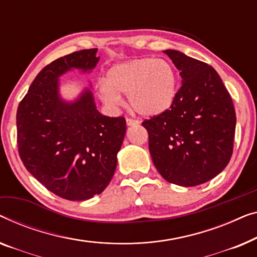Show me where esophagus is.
I'll return each mask as SVG.
<instances>
[{"label":"esophagus","mask_w":257,"mask_h":257,"mask_svg":"<svg viewBox=\"0 0 257 257\" xmlns=\"http://www.w3.org/2000/svg\"><path fill=\"white\" fill-rule=\"evenodd\" d=\"M125 121H127L128 125H136V124L140 123L139 120H135V118H132V117H127V118H125Z\"/></svg>","instance_id":"esophagus-1"}]
</instances>
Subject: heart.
Wrapping results in <instances>:
<instances>
[{"label":"heart","instance_id":"1","mask_svg":"<svg viewBox=\"0 0 257 257\" xmlns=\"http://www.w3.org/2000/svg\"><path fill=\"white\" fill-rule=\"evenodd\" d=\"M178 77L169 61L141 58L111 67L100 95L110 106L121 103L120 94H128L130 106L144 116H156L175 102Z\"/></svg>","mask_w":257,"mask_h":257}]
</instances>
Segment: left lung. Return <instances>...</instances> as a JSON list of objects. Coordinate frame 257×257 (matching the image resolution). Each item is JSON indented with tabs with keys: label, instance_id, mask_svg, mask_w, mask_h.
I'll return each instance as SVG.
<instances>
[{
	"label": "left lung",
	"instance_id": "obj_1",
	"mask_svg": "<svg viewBox=\"0 0 257 257\" xmlns=\"http://www.w3.org/2000/svg\"><path fill=\"white\" fill-rule=\"evenodd\" d=\"M183 82L164 113L142 122L158 172L169 183L196 186L219 175L233 154L236 116L228 91L212 66L166 50Z\"/></svg>",
	"mask_w": 257,
	"mask_h": 257
}]
</instances>
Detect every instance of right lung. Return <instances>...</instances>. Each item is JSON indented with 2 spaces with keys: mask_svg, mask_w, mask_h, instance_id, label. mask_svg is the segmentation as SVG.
<instances>
[{
  "mask_svg": "<svg viewBox=\"0 0 257 257\" xmlns=\"http://www.w3.org/2000/svg\"><path fill=\"white\" fill-rule=\"evenodd\" d=\"M96 49L60 57L37 74L17 108V146L29 172L56 196L86 200L106 189L125 134L123 116H104L86 91L73 103L58 96V78L71 68L87 71Z\"/></svg>",
  "mask_w": 257,
  "mask_h": 257,
  "instance_id": "right-lung-1",
  "label": "right lung"
}]
</instances>
